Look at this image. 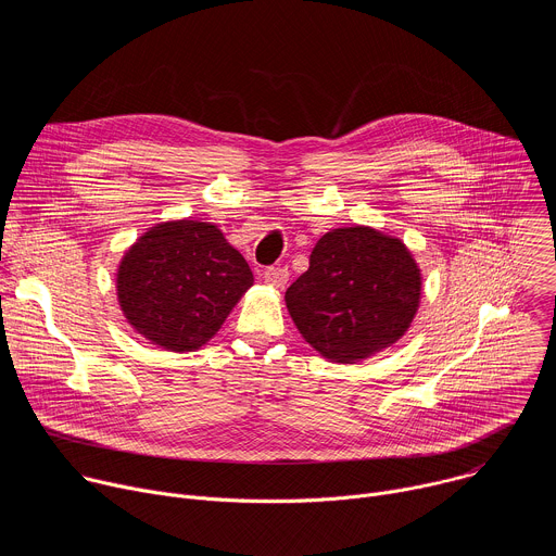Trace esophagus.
<instances>
[{"label":"esophagus","instance_id":"obj_1","mask_svg":"<svg viewBox=\"0 0 556 556\" xmlns=\"http://www.w3.org/2000/svg\"><path fill=\"white\" fill-rule=\"evenodd\" d=\"M264 281L277 290H283L286 283H288V270L286 268H279V266H273V268H266L264 273Z\"/></svg>","mask_w":556,"mask_h":556}]
</instances>
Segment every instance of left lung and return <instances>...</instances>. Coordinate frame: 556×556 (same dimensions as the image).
Segmentation results:
<instances>
[{
	"label": "left lung",
	"mask_w": 556,
	"mask_h": 556,
	"mask_svg": "<svg viewBox=\"0 0 556 556\" xmlns=\"http://www.w3.org/2000/svg\"><path fill=\"white\" fill-rule=\"evenodd\" d=\"M420 294L422 273L403 240L356 224L316 242L309 268L286 290V305L316 352L348 365L403 339Z\"/></svg>",
	"instance_id": "8db88e82"
}]
</instances>
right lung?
<instances>
[{
	"label": "right lung",
	"instance_id": "right-lung-1",
	"mask_svg": "<svg viewBox=\"0 0 556 556\" xmlns=\"http://www.w3.org/2000/svg\"><path fill=\"white\" fill-rule=\"evenodd\" d=\"M253 286V273L224 232L200 219L147 228L125 251L116 296L127 324L167 352L206 345Z\"/></svg>",
	"mask_w": 556,
	"mask_h": 556
}]
</instances>
